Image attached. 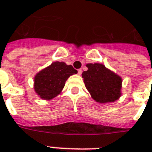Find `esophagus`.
<instances>
[{"label":"esophagus","instance_id":"34e87169","mask_svg":"<svg viewBox=\"0 0 152 152\" xmlns=\"http://www.w3.org/2000/svg\"><path fill=\"white\" fill-rule=\"evenodd\" d=\"M81 74H82V69H78V75L80 76Z\"/></svg>","mask_w":152,"mask_h":152}]
</instances>
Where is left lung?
<instances>
[{
  "instance_id": "obj_1",
  "label": "left lung",
  "mask_w": 152,
  "mask_h": 152,
  "mask_svg": "<svg viewBox=\"0 0 152 152\" xmlns=\"http://www.w3.org/2000/svg\"><path fill=\"white\" fill-rule=\"evenodd\" d=\"M86 66L88 70L83 72L82 77L93 99L106 103L120 98L122 83L120 76L99 63L88 64Z\"/></svg>"
}]
</instances>
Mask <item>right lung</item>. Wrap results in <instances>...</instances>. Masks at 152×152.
Segmentation results:
<instances>
[{
	"label": "right lung",
	"mask_w": 152,
	"mask_h": 152,
	"mask_svg": "<svg viewBox=\"0 0 152 152\" xmlns=\"http://www.w3.org/2000/svg\"><path fill=\"white\" fill-rule=\"evenodd\" d=\"M76 73L77 71L72 65L53 62L34 76V91L42 99H52L61 92L69 76Z\"/></svg>",
	"instance_id": "1"
}]
</instances>
